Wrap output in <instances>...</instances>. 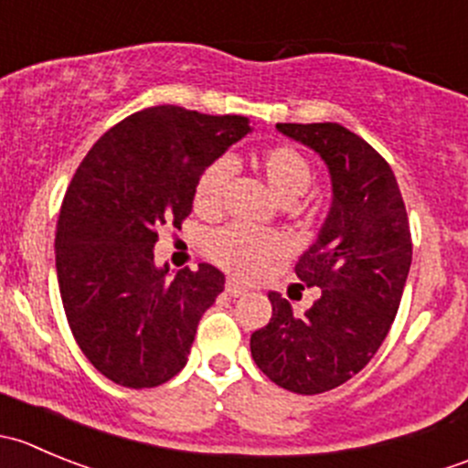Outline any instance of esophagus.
<instances>
[{
	"label": "esophagus",
	"instance_id": "obj_1",
	"mask_svg": "<svg viewBox=\"0 0 468 468\" xmlns=\"http://www.w3.org/2000/svg\"><path fill=\"white\" fill-rule=\"evenodd\" d=\"M224 287H226V294H229V296H239V294H244V292H247V287H244L242 282L235 281V278H229Z\"/></svg>",
	"mask_w": 468,
	"mask_h": 468
}]
</instances>
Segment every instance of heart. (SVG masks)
Wrapping results in <instances>:
<instances>
[{
    "instance_id": "b5f03b06",
    "label": "heart",
    "mask_w": 468,
    "mask_h": 468,
    "mask_svg": "<svg viewBox=\"0 0 468 468\" xmlns=\"http://www.w3.org/2000/svg\"><path fill=\"white\" fill-rule=\"evenodd\" d=\"M256 169L282 204H294L313 186L308 158L292 144H271L256 155ZM230 181L229 160H215L201 172L195 186V210L204 217L219 215ZM287 253L282 238L256 233L242 226H226L207 239V256L224 271L238 278L262 276Z\"/></svg>"
}]
</instances>
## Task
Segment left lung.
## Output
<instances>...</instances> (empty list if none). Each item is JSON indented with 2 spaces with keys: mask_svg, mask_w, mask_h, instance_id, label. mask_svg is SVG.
<instances>
[{
  "mask_svg": "<svg viewBox=\"0 0 468 468\" xmlns=\"http://www.w3.org/2000/svg\"><path fill=\"white\" fill-rule=\"evenodd\" d=\"M313 146L333 178V206L317 242L294 271L319 287L296 314L271 292V319L251 335V356L269 380L294 394H322L365 369L385 342L412 262L408 212L389 163L333 122L276 124Z\"/></svg>",
  "mask_w": 468,
  "mask_h": 468,
  "instance_id": "obj_1",
  "label": "left lung"
}]
</instances>
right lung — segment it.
<instances>
[{"label":"right lung","mask_w":468,"mask_h":468,"mask_svg":"<svg viewBox=\"0 0 468 468\" xmlns=\"http://www.w3.org/2000/svg\"><path fill=\"white\" fill-rule=\"evenodd\" d=\"M247 117L154 106L108 129L69 181L56 224V273L69 330L99 374L131 389L186 367L224 273L155 269L163 226L181 229L201 172L249 133Z\"/></svg>","instance_id":"add662e5"}]
</instances>
